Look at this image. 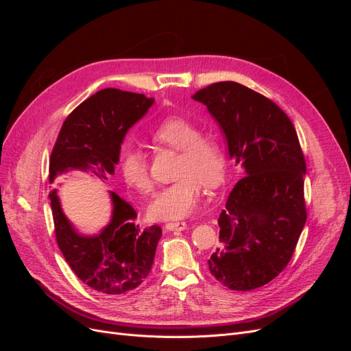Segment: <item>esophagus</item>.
<instances>
[{"instance_id": "1", "label": "esophagus", "mask_w": 351, "mask_h": 351, "mask_svg": "<svg viewBox=\"0 0 351 351\" xmlns=\"http://www.w3.org/2000/svg\"><path fill=\"white\" fill-rule=\"evenodd\" d=\"M187 224L184 221H174V222H168V224H165V228L168 231H183L186 230Z\"/></svg>"}]
</instances>
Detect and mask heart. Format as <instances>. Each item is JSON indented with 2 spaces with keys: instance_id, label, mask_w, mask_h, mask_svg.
<instances>
[{
  "instance_id": "heart-1",
  "label": "heart",
  "mask_w": 351,
  "mask_h": 351,
  "mask_svg": "<svg viewBox=\"0 0 351 351\" xmlns=\"http://www.w3.org/2000/svg\"><path fill=\"white\" fill-rule=\"evenodd\" d=\"M156 146L178 151L176 182L159 190L147 206L152 219H180L192 214L205 187L218 186L226 173V156L219 142L210 134H202L199 125L183 117H169L151 133ZM121 177L127 186L139 193L152 192L149 167L142 152L127 149L121 156Z\"/></svg>"
}]
</instances>
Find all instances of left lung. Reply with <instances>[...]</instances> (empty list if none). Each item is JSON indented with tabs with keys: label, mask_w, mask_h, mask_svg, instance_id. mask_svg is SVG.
Here are the masks:
<instances>
[{
	"label": "left lung",
	"mask_w": 351,
	"mask_h": 351,
	"mask_svg": "<svg viewBox=\"0 0 351 351\" xmlns=\"http://www.w3.org/2000/svg\"><path fill=\"white\" fill-rule=\"evenodd\" d=\"M193 99L206 105L244 168L218 218L209 271L230 290L259 289L289 265L307 218L299 137L277 104L240 83H212Z\"/></svg>",
	"instance_id": "1"
}]
</instances>
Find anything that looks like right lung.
<instances>
[{"instance_id": "1", "label": "right lung", "mask_w": 351, "mask_h": 351, "mask_svg": "<svg viewBox=\"0 0 351 351\" xmlns=\"http://www.w3.org/2000/svg\"><path fill=\"white\" fill-rule=\"evenodd\" d=\"M154 98L143 93L107 88L83 101L62 123L49 158V183L69 169H90L107 180L119 164L127 130L149 110ZM56 239L73 272L104 294H124L139 287L149 275L159 226L141 228L133 206L111 192L112 218L98 236H80L61 209L57 190L49 192Z\"/></svg>"}]
</instances>
